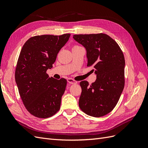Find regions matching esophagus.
<instances>
[{
  "label": "esophagus",
  "mask_w": 148,
  "mask_h": 148,
  "mask_svg": "<svg viewBox=\"0 0 148 148\" xmlns=\"http://www.w3.org/2000/svg\"><path fill=\"white\" fill-rule=\"evenodd\" d=\"M67 82H68V83L71 84H77V83H78L77 81H75V80L71 79V78L67 79Z\"/></svg>",
  "instance_id": "esophagus-1"
}]
</instances>
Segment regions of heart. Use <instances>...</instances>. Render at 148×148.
I'll return each instance as SVG.
<instances>
[{
  "label": "heart",
  "instance_id": "b5f03b06",
  "mask_svg": "<svg viewBox=\"0 0 148 148\" xmlns=\"http://www.w3.org/2000/svg\"><path fill=\"white\" fill-rule=\"evenodd\" d=\"M78 47V46H74L73 47Z\"/></svg>",
  "mask_w": 148,
  "mask_h": 148
}]
</instances>
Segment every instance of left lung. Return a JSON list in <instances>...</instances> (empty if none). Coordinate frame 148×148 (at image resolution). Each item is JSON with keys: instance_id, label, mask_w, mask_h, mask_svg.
<instances>
[{"instance_id": "left-lung-1", "label": "left lung", "mask_w": 148, "mask_h": 148, "mask_svg": "<svg viewBox=\"0 0 148 148\" xmlns=\"http://www.w3.org/2000/svg\"><path fill=\"white\" fill-rule=\"evenodd\" d=\"M73 39L86 49L88 66H92L96 81L79 84L82 94L79 107L95 117L106 115L114 109L125 85V58L118 44L106 34H75Z\"/></svg>"}]
</instances>
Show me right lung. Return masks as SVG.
Returning <instances> with one entry per match:
<instances>
[{
  "label": "right lung",
  "mask_w": 148,
  "mask_h": 148,
  "mask_svg": "<svg viewBox=\"0 0 148 148\" xmlns=\"http://www.w3.org/2000/svg\"><path fill=\"white\" fill-rule=\"evenodd\" d=\"M70 34L30 38L22 47L15 70V82L21 100L29 112L48 118L59 110L66 86L65 78L56 79L46 73Z\"/></svg>",
  "instance_id": "right-lung-1"
}]
</instances>
